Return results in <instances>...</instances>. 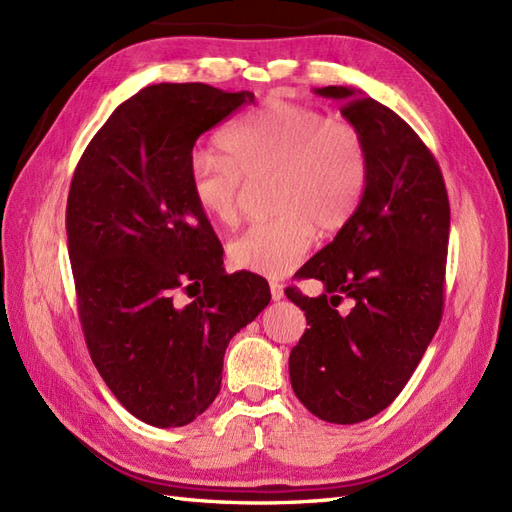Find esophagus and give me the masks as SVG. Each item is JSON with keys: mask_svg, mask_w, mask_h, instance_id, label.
Returning a JSON list of instances; mask_svg holds the SVG:
<instances>
[{"mask_svg": "<svg viewBox=\"0 0 512 512\" xmlns=\"http://www.w3.org/2000/svg\"><path fill=\"white\" fill-rule=\"evenodd\" d=\"M270 296H272V300H281L283 298V285L277 283V281H272L270 283Z\"/></svg>", "mask_w": 512, "mask_h": 512, "instance_id": "34e87169", "label": "esophagus"}]
</instances>
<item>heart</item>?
<instances>
[{
  "label": "heart",
  "instance_id": "obj_1",
  "mask_svg": "<svg viewBox=\"0 0 512 512\" xmlns=\"http://www.w3.org/2000/svg\"><path fill=\"white\" fill-rule=\"evenodd\" d=\"M218 147L194 151L188 164L190 194L207 218L238 225L242 181L272 179L274 218L229 246L231 264L259 277L290 274L313 231L324 238L342 231L368 188L370 149L361 129L307 103L270 97L222 131Z\"/></svg>",
  "mask_w": 512,
  "mask_h": 512
}]
</instances>
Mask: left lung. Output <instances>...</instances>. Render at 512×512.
Returning <instances> with one entry per match:
<instances>
[{"label": "left lung", "instance_id": "obj_1", "mask_svg": "<svg viewBox=\"0 0 512 512\" xmlns=\"http://www.w3.org/2000/svg\"><path fill=\"white\" fill-rule=\"evenodd\" d=\"M313 93L342 101L370 149V179L348 225L298 270L326 294H285L309 329L290 355L296 398L331 424H357L396 400L443 313L450 203L441 168L383 103L346 86ZM344 297L350 312L336 307Z\"/></svg>", "mask_w": 512, "mask_h": 512}]
</instances>
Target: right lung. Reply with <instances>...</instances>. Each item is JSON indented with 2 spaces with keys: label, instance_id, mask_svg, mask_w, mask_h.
<instances>
[{
  "label": "right lung",
  "instance_id": "right-lung-1",
  "mask_svg": "<svg viewBox=\"0 0 512 512\" xmlns=\"http://www.w3.org/2000/svg\"><path fill=\"white\" fill-rule=\"evenodd\" d=\"M253 101L199 82L147 86L112 112L73 173L67 238L86 346L144 424L194 422L218 396L231 337L270 303L264 277L225 272L188 183L194 142Z\"/></svg>",
  "mask_w": 512,
  "mask_h": 512
}]
</instances>
